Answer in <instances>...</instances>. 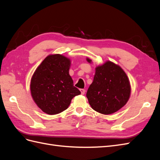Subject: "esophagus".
I'll return each instance as SVG.
<instances>
[{
    "label": "esophagus",
    "mask_w": 160,
    "mask_h": 160,
    "mask_svg": "<svg viewBox=\"0 0 160 160\" xmlns=\"http://www.w3.org/2000/svg\"><path fill=\"white\" fill-rule=\"evenodd\" d=\"M80 91H81V95H84L85 93V90L83 89H80Z\"/></svg>",
    "instance_id": "1"
}]
</instances>
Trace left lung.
Instances as JSON below:
<instances>
[{
    "label": "left lung",
    "instance_id": "8db88e82",
    "mask_svg": "<svg viewBox=\"0 0 160 160\" xmlns=\"http://www.w3.org/2000/svg\"><path fill=\"white\" fill-rule=\"evenodd\" d=\"M89 62H91L87 59ZM131 93L127 75L119 65L111 61L95 69L93 81L87 92L91 108L104 115L113 113L126 104Z\"/></svg>",
    "mask_w": 160,
    "mask_h": 160
}]
</instances>
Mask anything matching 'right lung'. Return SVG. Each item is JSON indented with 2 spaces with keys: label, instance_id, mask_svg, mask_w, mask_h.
<instances>
[{
  "label": "right lung",
  "instance_id": "1",
  "mask_svg": "<svg viewBox=\"0 0 160 160\" xmlns=\"http://www.w3.org/2000/svg\"><path fill=\"white\" fill-rule=\"evenodd\" d=\"M70 60L59 54L47 57L34 72L31 82L33 100L43 112L59 113L81 94L69 73Z\"/></svg>",
  "mask_w": 160,
  "mask_h": 160
}]
</instances>
